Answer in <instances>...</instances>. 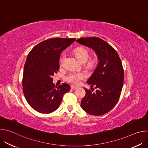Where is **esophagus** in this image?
I'll use <instances>...</instances> for the list:
<instances>
[{
    "mask_svg": "<svg viewBox=\"0 0 148 148\" xmlns=\"http://www.w3.org/2000/svg\"><path fill=\"white\" fill-rule=\"evenodd\" d=\"M78 88V87H76V86H71V88L72 89V90H75V89H77Z\"/></svg>",
    "mask_w": 148,
    "mask_h": 148,
    "instance_id": "esophagus-1",
    "label": "esophagus"
}]
</instances>
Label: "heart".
Returning <instances> with one entry per match:
<instances>
[{
    "label": "heart",
    "instance_id": "obj_1",
    "mask_svg": "<svg viewBox=\"0 0 148 148\" xmlns=\"http://www.w3.org/2000/svg\"><path fill=\"white\" fill-rule=\"evenodd\" d=\"M74 53L75 56L79 58V60L82 62H86L90 57V51L88 49L84 47H78L76 48L74 50ZM66 58V54H62L61 59V64H63V62ZM97 64V60L95 58H90L88 60L87 66L88 67H93ZM87 76L84 73H71L69 74L66 77V79L67 81L74 84H79L81 80L86 78Z\"/></svg>",
    "mask_w": 148,
    "mask_h": 148
}]
</instances>
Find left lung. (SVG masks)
<instances>
[{
	"label": "left lung",
	"instance_id": "1",
	"mask_svg": "<svg viewBox=\"0 0 148 148\" xmlns=\"http://www.w3.org/2000/svg\"><path fill=\"white\" fill-rule=\"evenodd\" d=\"M76 41L94 50L99 61L87 81L96 91L92 92L84 88L86 94L81 100V108L90 115H103L111 111L119 99L124 78L122 62L116 51L99 37L80 38Z\"/></svg>",
	"mask_w": 148,
	"mask_h": 148
}]
</instances>
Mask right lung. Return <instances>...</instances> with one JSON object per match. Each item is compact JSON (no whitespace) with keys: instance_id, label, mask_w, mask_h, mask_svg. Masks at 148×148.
Instances as JSON below:
<instances>
[{"instance_id":"obj_1","label":"right lung","mask_w":148,"mask_h":148,"mask_svg":"<svg viewBox=\"0 0 148 148\" xmlns=\"http://www.w3.org/2000/svg\"><path fill=\"white\" fill-rule=\"evenodd\" d=\"M75 38H52L41 42L29 53L24 66L23 91L30 106L42 114H49L60 106L62 97L70 90L63 83L58 87L52 76L60 69V54L70 46Z\"/></svg>"}]
</instances>
